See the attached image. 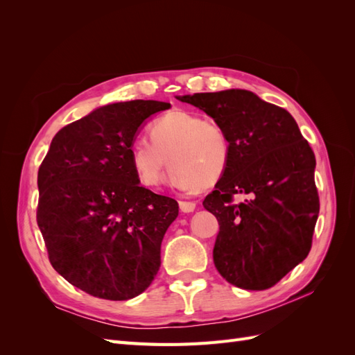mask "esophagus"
I'll return each mask as SVG.
<instances>
[{
    "mask_svg": "<svg viewBox=\"0 0 355 355\" xmlns=\"http://www.w3.org/2000/svg\"><path fill=\"white\" fill-rule=\"evenodd\" d=\"M179 207L184 213H191L196 210V202L194 201H179Z\"/></svg>",
    "mask_w": 355,
    "mask_h": 355,
    "instance_id": "1",
    "label": "esophagus"
}]
</instances>
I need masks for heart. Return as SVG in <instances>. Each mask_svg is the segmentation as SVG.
Instances as JSON below:
<instances>
[{
  "mask_svg": "<svg viewBox=\"0 0 355 355\" xmlns=\"http://www.w3.org/2000/svg\"><path fill=\"white\" fill-rule=\"evenodd\" d=\"M149 137L130 146V161L145 187H157L170 166V184L185 191L207 188L223 178L231 163L232 144L216 120L188 111H171L149 125Z\"/></svg>",
  "mask_w": 355,
  "mask_h": 355,
  "instance_id": "1",
  "label": "heart"
}]
</instances>
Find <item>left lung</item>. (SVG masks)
<instances>
[{
  "label": "left lung",
  "mask_w": 355,
  "mask_h": 355,
  "mask_svg": "<svg viewBox=\"0 0 355 355\" xmlns=\"http://www.w3.org/2000/svg\"><path fill=\"white\" fill-rule=\"evenodd\" d=\"M227 128V173L202 206L216 216L213 262L228 283L245 290L275 286L308 256L320 211L315 155L280 106L252 92L179 96ZM248 194L243 203L233 196Z\"/></svg>",
  "instance_id": "1"
}]
</instances>
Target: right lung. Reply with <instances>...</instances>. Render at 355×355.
Listing matches in <instances>:
<instances>
[{
    "label": "right lung",
    "instance_id": "1",
    "mask_svg": "<svg viewBox=\"0 0 355 355\" xmlns=\"http://www.w3.org/2000/svg\"><path fill=\"white\" fill-rule=\"evenodd\" d=\"M170 103L130 101L94 110L56 133L38 170L37 222L51 266L92 296L132 299L161 265L176 200L139 185L137 128Z\"/></svg>",
    "mask_w": 355,
    "mask_h": 355
}]
</instances>
